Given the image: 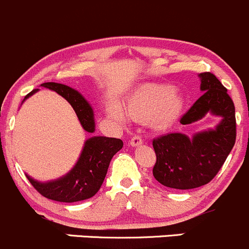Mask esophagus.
<instances>
[{
  "mask_svg": "<svg viewBox=\"0 0 249 249\" xmlns=\"http://www.w3.org/2000/svg\"><path fill=\"white\" fill-rule=\"evenodd\" d=\"M142 142H143V140H142V137L140 136V135H135V136H132L131 140H130V144L134 147L140 146V144H142Z\"/></svg>",
  "mask_w": 249,
  "mask_h": 249,
  "instance_id": "1",
  "label": "esophagus"
}]
</instances>
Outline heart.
Instances as JSON below:
<instances>
[{"instance_id":"b5f03b06","label":"heart","mask_w":249,"mask_h":249,"mask_svg":"<svg viewBox=\"0 0 249 249\" xmlns=\"http://www.w3.org/2000/svg\"><path fill=\"white\" fill-rule=\"evenodd\" d=\"M183 107V97L178 90L164 84H143L135 90L125 103L126 112L135 118L151 117L158 126L171 124ZM108 113L115 119H126V113L115 103L108 106Z\"/></svg>"}]
</instances>
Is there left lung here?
<instances>
[{
	"label": "left lung",
	"instance_id": "obj_1",
	"mask_svg": "<svg viewBox=\"0 0 249 249\" xmlns=\"http://www.w3.org/2000/svg\"><path fill=\"white\" fill-rule=\"evenodd\" d=\"M199 78L203 95L182 115L180 123L192 124L207 113L218 115L221 122L215 129L197 132L192 137L171 132L153 140L157 156L153 176L170 189H196L213 180L236 141L235 106L228 90L214 74L202 73Z\"/></svg>",
	"mask_w": 249,
	"mask_h": 249
}]
</instances>
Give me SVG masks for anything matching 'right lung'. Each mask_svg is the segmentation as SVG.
I'll return each instance as SVG.
<instances>
[{"label": "right lung", "mask_w": 249, "mask_h": 249, "mask_svg": "<svg viewBox=\"0 0 249 249\" xmlns=\"http://www.w3.org/2000/svg\"><path fill=\"white\" fill-rule=\"evenodd\" d=\"M41 86L55 91L58 95L66 98L75 110L84 130L95 132L93 109L80 92L63 84L43 83ZM37 91L38 89L31 91L25 96L24 101ZM122 148L123 141L120 139L105 136L90 137L85 141L78 161L68 174L48 182H40L29 175H26V178L36 191L46 198L66 203L84 201L97 194L113 156Z\"/></svg>", "instance_id": "obj_1"}]
</instances>
